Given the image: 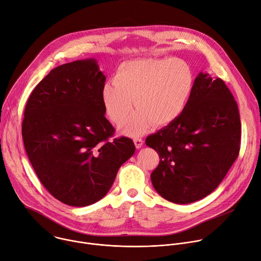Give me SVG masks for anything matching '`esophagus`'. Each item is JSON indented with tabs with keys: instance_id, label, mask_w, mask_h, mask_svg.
Returning <instances> with one entry per match:
<instances>
[{
	"instance_id": "obj_1",
	"label": "esophagus",
	"mask_w": 261,
	"mask_h": 261,
	"mask_svg": "<svg viewBox=\"0 0 261 261\" xmlns=\"http://www.w3.org/2000/svg\"><path fill=\"white\" fill-rule=\"evenodd\" d=\"M133 141H134V144H135L136 148H140V147H141V145H142V143H143V140H142L141 138H139V137L134 138V139H133Z\"/></svg>"
}]
</instances>
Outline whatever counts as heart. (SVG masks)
I'll list each match as a JSON object with an SVG mask.
<instances>
[{"label":"heart","instance_id":"b5f03b06","mask_svg":"<svg viewBox=\"0 0 261 261\" xmlns=\"http://www.w3.org/2000/svg\"><path fill=\"white\" fill-rule=\"evenodd\" d=\"M194 76L191 67L180 59H142L123 64L114 83L102 89L106 115L115 124L122 123L138 109L120 130L131 137L143 134L153 124L166 126L184 111L191 96Z\"/></svg>","mask_w":261,"mask_h":261}]
</instances>
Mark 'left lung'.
I'll return each instance as SVG.
<instances>
[{
	"instance_id": "8db88e82",
	"label": "left lung",
	"mask_w": 261,
	"mask_h": 261,
	"mask_svg": "<svg viewBox=\"0 0 261 261\" xmlns=\"http://www.w3.org/2000/svg\"><path fill=\"white\" fill-rule=\"evenodd\" d=\"M240 142L241 120L231 92L221 79L200 72L180 116L145 139L160 157L151 174L155 190L178 204L204 198L238 158Z\"/></svg>"
}]
</instances>
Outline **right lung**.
Listing matches in <instances>:
<instances>
[{"label": "right lung", "mask_w": 261, "mask_h": 261, "mask_svg": "<svg viewBox=\"0 0 261 261\" xmlns=\"http://www.w3.org/2000/svg\"><path fill=\"white\" fill-rule=\"evenodd\" d=\"M105 80L95 59L67 63L37 85L25 105L21 134L29 160L46 190L71 206L103 198L135 152L128 137L109 140L115 128L104 116Z\"/></svg>", "instance_id": "obj_1"}]
</instances>
